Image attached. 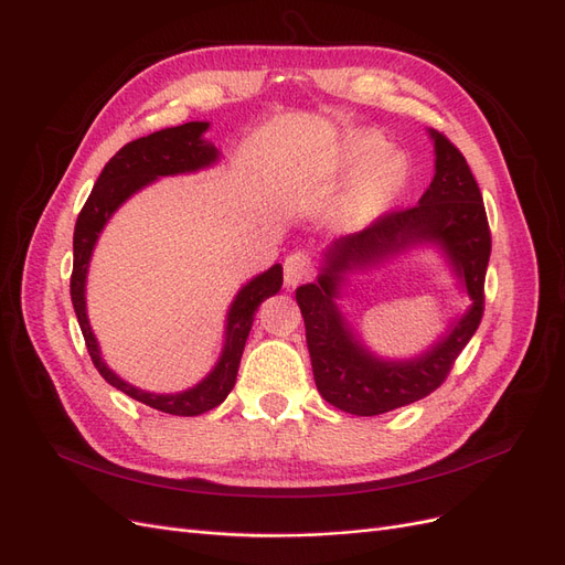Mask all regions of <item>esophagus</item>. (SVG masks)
I'll return each mask as SVG.
<instances>
[{
    "label": "esophagus",
    "mask_w": 565,
    "mask_h": 565,
    "mask_svg": "<svg viewBox=\"0 0 565 565\" xmlns=\"http://www.w3.org/2000/svg\"><path fill=\"white\" fill-rule=\"evenodd\" d=\"M313 273V259L309 252H292L285 259V285L297 287Z\"/></svg>",
    "instance_id": "34e87169"
}]
</instances>
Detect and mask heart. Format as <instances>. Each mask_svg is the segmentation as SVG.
<instances>
[{
    "instance_id": "b5f03b06",
    "label": "heart",
    "mask_w": 565,
    "mask_h": 565,
    "mask_svg": "<svg viewBox=\"0 0 565 565\" xmlns=\"http://www.w3.org/2000/svg\"><path fill=\"white\" fill-rule=\"evenodd\" d=\"M386 141L380 134L365 131L358 134L349 146V160L355 169H365L370 163V172L363 177L361 188H358L355 202L361 210H370L374 204L386 200L405 179V162L401 156H384Z\"/></svg>"
}]
</instances>
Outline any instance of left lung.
<instances>
[{
  "label": "left lung",
  "instance_id": "8db88e82",
  "mask_svg": "<svg viewBox=\"0 0 565 565\" xmlns=\"http://www.w3.org/2000/svg\"><path fill=\"white\" fill-rule=\"evenodd\" d=\"M431 136L436 177L422 200L413 207L388 210L361 233L341 237L330 249V266L318 282L297 289L316 386L324 401L351 415H384L429 396L448 380L457 355L483 318L486 270L492 247L483 195L459 148L446 134L431 131ZM424 239L447 247L475 303L451 334L419 362L382 364L350 337L331 303L335 273L351 263L385 258Z\"/></svg>",
  "mask_w": 565,
  "mask_h": 565
}]
</instances>
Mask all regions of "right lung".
<instances>
[{
  "label": "right lung",
  "instance_id": "obj_1",
  "mask_svg": "<svg viewBox=\"0 0 565 565\" xmlns=\"http://www.w3.org/2000/svg\"><path fill=\"white\" fill-rule=\"evenodd\" d=\"M207 127H210L207 122H185L181 127H169L150 136H143V139H136L119 148L110 158V162L104 167V172H100L92 195L87 198V202H84L75 224V237H73L75 259H73V276H71V297L77 313V322L84 334V344H87V351L92 355V363L100 372V377H104L108 384H113L115 388L127 393L129 398L156 407L160 413L179 415V417L202 415L226 401V396L235 384L237 367H241V358H243L247 334L252 330L254 313L264 299L273 297L282 287V266L276 264L241 289V295L235 297L231 306L228 328H226V349H224V355H221L218 365L202 384H198L191 391L177 393V396H156V393H146L141 388H136L119 380L117 374H113L106 367V363L100 361L96 339L92 334L89 320H87V309H84V278H87L89 256L100 228L106 226L110 214L131 193H136L139 188H143L146 183H150L158 177L195 172V169L207 167L216 160V148L200 139L202 131H207Z\"/></svg>",
  "mask_w": 565,
  "mask_h": 565
}]
</instances>
